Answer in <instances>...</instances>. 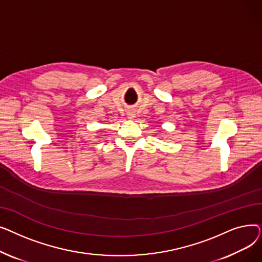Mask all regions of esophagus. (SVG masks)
I'll list each match as a JSON object with an SVG mask.
<instances>
[{"mask_svg": "<svg viewBox=\"0 0 262 262\" xmlns=\"http://www.w3.org/2000/svg\"><path fill=\"white\" fill-rule=\"evenodd\" d=\"M127 117H128V119H134L135 118V112L133 109H129L128 112H127Z\"/></svg>", "mask_w": 262, "mask_h": 262, "instance_id": "obj_1", "label": "esophagus"}]
</instances>
